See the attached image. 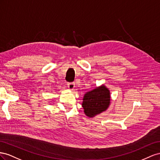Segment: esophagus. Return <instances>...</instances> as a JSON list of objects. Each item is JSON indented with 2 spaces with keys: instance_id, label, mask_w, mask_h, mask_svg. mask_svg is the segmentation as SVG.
<instances>
[{
  "instance_id": "34e87169",
  "label": "esophagus",
  "mask_w": 160,
  "mask_h": 160,
  "mask_svg": "<svg viewBox=\"0 0 160 160\" xmlns=\"http://www.w3.org/2000/svg\"><path fill=\"white\" fill-rule=\"evenodd\" d=\"M68 88L72 90H74V88L75 87V84H74V83H68Z\"/></svg>"
}]
</instances>
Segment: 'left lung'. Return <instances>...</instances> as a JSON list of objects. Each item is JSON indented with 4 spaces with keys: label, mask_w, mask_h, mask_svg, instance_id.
<instances>
[{
    "label": "left lung",
    "mask_w": 160,
    "mask_h": 160,
    "mask_svg": "<svg viewBox=\"0 0 160 160\" xmlns=\"http://www.w3.org/2000/svg\"><path fill=\"white\" fill-rule=\"evenodd\" d=\"M82 106L84 112L89 118H93L106 111L111 104V92L105 85L102 84L86 92L83 97Z\"/></svg>",
    "instance_id": "8db88e82"
}]
</instances>
